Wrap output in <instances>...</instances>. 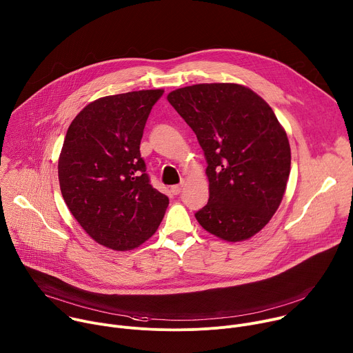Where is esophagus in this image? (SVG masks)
<instances>
[{
	"instance_id": "esophagus-1",
	"label": "esophagus",
	"mask_w": 353,
	"mask_h": 353,
	"mask_svg": "<svg viewBox=\"0 0 353 353\" xmlns=\"http://www.w3.org/2000/svg\"><path fill=\"white\" fill-rule=\"evenodd\" d=\"M181 190H183V184H177V185H172V188H170V191L174 194V195H179L180 192H181Z\"/></svg>"
}]
</instances>
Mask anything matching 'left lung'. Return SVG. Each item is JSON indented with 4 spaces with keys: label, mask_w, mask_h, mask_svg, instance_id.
<instances>
[{
    "label": "left lung",
    "mask_w": 353,
    "mask_h": 353,
    "mask_svg": "<svg viewBox=\"0 0 353 353\" xmlns=\"http://www.w3.org/2000/svg\"><path fill=\"white\" fill-rule=\"evenodd\" d=\"M207 159L208 204L195 212L228 241L259 233L276 212L290 173L285 130L263 97L237 83H198L168 94Z\"/></svg>",
    "instance_id": "left-lung-1"
}]
</instances>
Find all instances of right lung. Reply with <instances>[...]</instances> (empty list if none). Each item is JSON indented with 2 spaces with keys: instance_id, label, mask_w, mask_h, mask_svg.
Returning <instances> with one entry per match:
<instances>
[{
  "instance_id": "obj_1",
  "label": "right lung",
  "mask_w": 353,
  "mask_h": 353,
  "mask_svg": "<svg viewBox=\"0 0 353 353\" xmlns=\"http://www.w3.org/2000/svg\"><path fill=\"white\" fill-rule=\"evenodd\" d=\"M163 89L100 97L68 127L59 159L65 204L82 229L112 250H132L152 236L169 198L152 187L139 143Z\"/></svg>"
}]
</instances>
